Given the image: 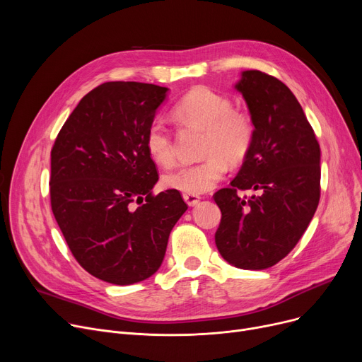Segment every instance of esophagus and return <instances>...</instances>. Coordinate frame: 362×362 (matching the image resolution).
Instances as JSON below:
<instances>
[{"label":"esophagus","mask_w":362,"mask_h":362,"mask_svg":"<svg viewBox=\"0 0 362 362\" xmlns=\"http://www.w3.org/2000/svg\"><path fill=\"white\" fill-rule=\"evenodd\" d=\"M183 199H185V202H186L187 205L194 206V205H197V204L201 201V197L197 195V194H185V195H183Z\"/></svg>","instance_id":"obj_1"}]
</instances>
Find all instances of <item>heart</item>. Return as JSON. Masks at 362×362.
<instances>
[{
    "mask_svg": "<svg viewBox=\"0 0 362 362\" xmlns=\"http://www.w3.org/2000/svg\"><path fill=\"white\" fill-rule=\"evenodd\" d=\"M173 116L183 126L204 130L201 154L205 158L165 175V186L186 194L206 192L224 177L227 161L238 165L250 154L255 138L254 117L250 111L235 108L227 95L197 86L176 101ZM145 148L148 156L163 167L176 161L173 138L161 120L149 123Z\"/></svg>",
    "mask_w": 362,
    "mask_h": 362,
    "instance_id": "b5f03b06",
    "label": "heart"
}]
</instances>
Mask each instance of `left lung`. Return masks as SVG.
<instances>
[{
  "mask_svg": "<svg viewBox=\"0 0 362 362\" xmlns=\"http://www.w3.org/2000/svg\"><path fill=\"white\" fill-rule=\"evenodd\" d=\"M255 122V138L238 176L214 194L221 210L216 245L243 270L273 267L307 230L320 201V145L292 90L259 70L235 86ZM254 188L258 196L239 190Z\"/></svg>",
  "mask_w": 362,
  "mask_h": 362,
  "instance_id": "obj_1",
  "label": "left lung"
}]
</instances>
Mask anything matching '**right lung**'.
Here are the masks:
<instances>
[{"label": "right lung", "instance_id": "right-lung-1", "mask_svg": "<svg viewBox=\"0 0 362 362\" xmlns=\"http://www.w3.org/2000/svg\"><path fill=\"white\" fill-rule=\"evenodd\" d=\"M167 88L107 82L81 100L51 149L52 214L92 276L133 284L154 274L171 229L187 210L176 189L158 195L145 133Z\"/></svg>", "mask_w": 362, "mask_h": 362}]
</instances>
